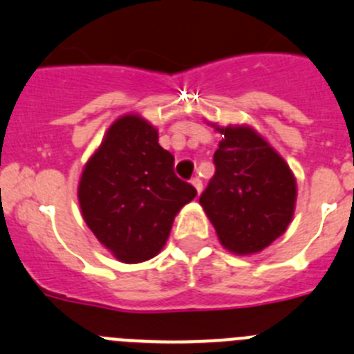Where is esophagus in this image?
I'll use <instances>...</instances> for the list:
<instances>
[{"label": "esophagus", "mask_w": 354, "mask_h": 354, "mask_svg": "<svg viewBox=\"0 0 354 354\" xmlns=\"http://www.w3.org/2000/svg\"><path fill=\"white\" fill-rule=\"evenodd\" d=\"M192 185L194 189L197 190V194H201V190H203V181H201L199 178H192Z\"/></svg>", "instance_id": "obj_1"}]
</instances>
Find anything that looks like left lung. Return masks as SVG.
Masks as SVG:
<instances>
[{"instance_id": "left-lung-1", "label": "left lung", "mask_w": 354, "mask_h": 354, "mask_svg": "<svg viewBox=\"0 0 354 354\" xmlns=\"http://www.w3.org/2000/svg\"><path fill=\"white\" fill-rule=\"evenodd\" d=\"M216 130L224 139L213 155L215 174L199 203L229 252H261L291 222L296 180L284 158L254 129Z\"/></svg>"}]
</instances>
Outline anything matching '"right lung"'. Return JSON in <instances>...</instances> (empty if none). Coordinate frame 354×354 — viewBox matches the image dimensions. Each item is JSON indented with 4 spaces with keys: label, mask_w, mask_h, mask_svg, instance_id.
<instances>
[{
    "label": "right lung",
    "mask_w": 354,
    "mask_h": 354,
    "mask_svg": "<svg viewBox=\"0 0 354 354\" xmlns=\"http://www.w3.org/2000/svg\"><path fill=\"white\" fill-rule=\"evenodd\" d=\"M197 190L174 174V157L158 145L145 118L127 114L111 125L79 181L82 218L122 263L157 256L176 213Z\"/></svg>",
    "instance_id": "obj_1"
}]
</instances>
